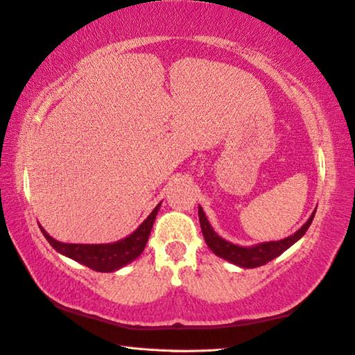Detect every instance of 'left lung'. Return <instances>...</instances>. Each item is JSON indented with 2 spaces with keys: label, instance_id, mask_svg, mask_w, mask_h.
<instances>
[{
  "label": "left lung",
  "instance_id": "left-lung-1",
  "mask_svg": "<svg viewBox=\"0 0 355 355\" xmlns=\"http://www.w3.org/2000/svg\"><path fill=\"white\" fill-rule=\"evenodd\" d=\"M314 214L315 211L311 214V218L308 219L305 225H303L299 231H295L293 236L284 239V241L265 242V243L256 245V247L245 248V247H239V245L223 241L222 237L216 234L213 228L209 227V223L204 214V209L199 207V222H200L202 234H204V239L209 250H211L216 256L225 259L234 265L243 266V268H256V266H262L265 263L271 262L272 259L280 256L282 252L286 251L293 243L297 242L299 239L306 233L311 222L314 219Z\"/></svg>",
  "mask_w": 355,
  "mask_h": 355
}]
</instances>
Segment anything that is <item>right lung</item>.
I'll return each mask as SVG.
<instances>
[{"instance_id": "add662e5", "label": "right lung", "mask_w": 355, "mask_h": 355, "mask_svg": "<svg viewBox=\"0 0 355 355\" xmlns=\"http://www.w3.org/2000/svg\"><path fill=\"white\" fill-rule=\"evenodd\" d=\"M159 207H161V204L151 211V214L141 223V227L137 228L135 233H132L125 239H122L119 242L107 245H81L58 242L46 233L44 228H40L42 231V234L47 239V242L52 245L58 252H61V254L89 266L93 271L112 272L132 262V260H135L144 251V248H146L151 227H153V222L159 211Z\"/></svg>"}]
</instances>
